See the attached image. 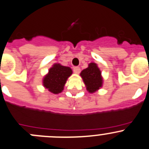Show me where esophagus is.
<instances>
[{"label": "esophagus", "instance_id": "34e87169", "mask_svg": "<svg viewBox=\"0 0 149 149\" xmlns=\"http://www.w3.org/2000/svg\"><path fill=\"white\" fill-rule=\"evenodd\" d=\"M73 71L75 74H79L80 72V69L79 67H74L73 69Z\"/></svg>", "mask_w": 149, "mask_h": 149}]
</instances>
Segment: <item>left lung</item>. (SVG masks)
I'll return each mask as SVG.
<instances>
[{
    "label": "left lung",
    "mask_w": 149,
    "mask_h": 149,
    "mask_svg": "<svg viewBox=\"0 0 149 149\" xmlns=\"http://www.w3.org/2000/svg\"><path fill=\"white\" fill-rule=\"evenodd\" d=\"M80 76L89 93H94L102 86L103 79L101 71L97 63H89L88 67L82 71Z\"/></svg>",
    "instance_id": "8db88e82"
}]
</instances>
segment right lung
Returning <instances> with one entry per match:
<instances>
[{"label":"right lung","mask_w":149,"mask_h":149,"mask_svg":"<svg viewBox=\"0 0 149 149\" xmlns=\"http://www.w3.org/2000/svg\"><path fill=\"white\" fill-rule=\"evenodd\" d=\"M72 74V70L70 67L55 63L43 78L44 87L55 94L61 93L63 90L68 77Z\"/></svg>","instance_id":"right-lung-1"}]
</instances>
